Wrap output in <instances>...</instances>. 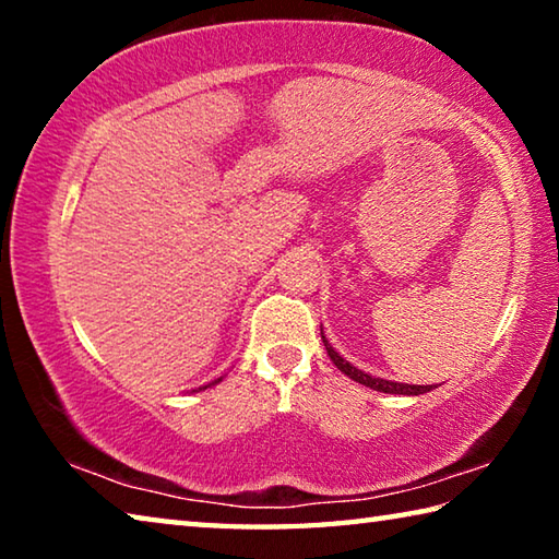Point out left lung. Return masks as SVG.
<instances>
[{
	"instance_id": "obj_1",
	"label": "left lung",
	"mask_w": 559,
	"mask_h": 559,
	"mask_svg": "<svg viewBox=\"0 0 559 559\" xmlns=\"http://www.w3.org/2000/svg\"><path fill=\"white\" fill-rule=\"evenodd\" d=\"M320 337H323L328 355H330V359H333V365L337 367V370L343 372V374H347L349 380H355V382H359V384L370 386V390H374V392H384V394H412V396H416V394H427V392L433 390V384H404V382H392V380H382V377H372V374H367V372H362V370H357V367L349 365L343 355L335 353V347L330 345L328 340H325L323 328H320Z\"/></svg>"
}]
</instances>
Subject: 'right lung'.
I'll return each mask as SVG.
<instances>
[{
	"mask_svg": "<svg viewBox=\"0 0 559 559\" xmlns=\"http://www.w3.org/2000/svg\"><path fill=\"white\" fill-rule=\"evenodd\" d=\"M216 382H219V380H216ZM200 390H206V386H200Z\"/></svg>",
	"mask_w": 559,
	"mask_h": 559,
	"instance_id": "add662e5",
	"label": "right lung"
}]
</instances>
